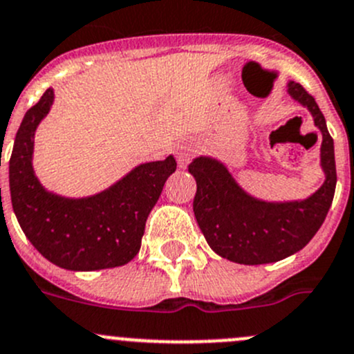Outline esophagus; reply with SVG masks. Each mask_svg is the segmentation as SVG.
<instances>
[{
  "label": "esophagus",
  "mask_w": 354,
  "mask_h": 354,
  "mask_svg": "<svg viewBox=\"0 0 354 354\" xmlns=\"http://www.w3.org/2000/svg\"><path fill=\"white\" fill-rule=\"evenodd\" d=\"M195 152H197V143L195 142H190V140H188V142L181 143L176 150V157L180 166H187L192 160V157L195 156Z\"/></svg>",
  "instance_id": "34e87169"
}]
</instances>
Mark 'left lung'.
Segmentation results:
<instances>
[{
  "label": "left lung",
  "mask_w": 354,
  "mask_h": 354,
  "mask_svg": "<svg viewBox=\"0 0 354 354\" xmlns=\"http://www.w3.org/2000/svg\"><path fill=\"white\" fill-rule=\"evenodd\" d=\"M289 95L308 107L322 131V169L325 183L306 201L263 202L247 195L219 160L197 157L188 171L197 181L195 219L209 247L239 264H266L303 249L325 221L334 198V140L315 98L299 82L287 84Z\"/></svg>",
  "instance_id": "8db88e82"
}]
</instances>
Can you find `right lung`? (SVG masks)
Segmentation results:
<instances>
[{
  "label": "right lung",
  "mask_w": 354,
  "mask_h": 354,
  "mask_svg": "<svg viewBox=\"0 0 354 354\" xmlns=\"http://www.w3.org/2000/svg\"><path fill=\"white\" fill-rule=\"evenodd\" d=\"M53 104V90L24 115L10 157L13 212L34 247L60 268L95 272L129 263L138 254L145 223L167 178L173 156L140 164L107 190L84 198L46 192L32 171L34 131Z\"/></svg>",
  "instance_id": "obj_1"
}]
</instances>
